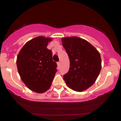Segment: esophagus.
Masks as SVG:
<instances>
[{
    "mask_svg": "<svg viewBox=\"0 0 121 121\" xmlns=\"http://www.w3.org/2000/svg\"><path fill=\"white\" fill-rule=\"evenodd\" d=\"M57 65H58V66H59H59H60V62H57Z\"/></svg>",
    "mask_w": 121,
    "mask_h": 121,
    "instance_id": "34e87169",
    "label": "esophagus"
}]
</instances>
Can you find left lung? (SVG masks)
I'll list each match as a JSON object with an SVG mask.
<instances>
[{
	"label": "left lung",
	"mask_w": 121,
	"mask_h": 121,
	"mask_svg": "<svg viewBox=\"0 0 121 121\" xmlns=\"http://www.w3.org/2000/svg\"><path fill=\"white\" fill-rule=\"evenodd\" d=\"M62 45L68 55L70 67L63 76L68 86L77 91L91 87L101 69L99 52L89 43L78 37L62 39Z\"/></svg>",
	"instance_id": "8db88e82"
}]
</instances>
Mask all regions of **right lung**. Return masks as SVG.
Returning a JSON list of instances; mask_svg holds the SVG:
<instances>
[{"label":"right lung","mask_w":121,"mask_h":121,"mask_svg":"<svg viewBox=\"0 0 121 121\" xmlns=\"http://www.w3.org/2000/svg\"><path fill=\"white\" fill-rule=\"evenodd\" d=\"M51 38L39 36L28 41L17 55L16 64L21 79L31 91L41 93L51 86L57 64L47 49Z\"/></svg>","instance_id":"obj_1"}]
</instances>
